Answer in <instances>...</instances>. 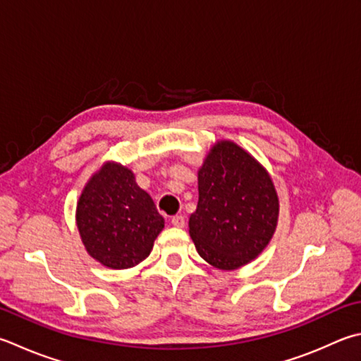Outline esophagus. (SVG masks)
Segmentation results:
<instances>
[{
	"label": "esophagus",
	"instance_id": "1",
	"mask_svg": "<svg viewBox=\"0 0 361 361\" xmlns=\"http://www.w3.org/2000/svg\"><path fill=\"white\" fill-rule=\"evenodd\" d=\"M171 223H173V226H176V228H183V226H185V216L174 215L171 219Z\"/></svg>",
	"mask_w": 361,
	"mask_h": 361
}]
</instances>
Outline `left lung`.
<instances>
[{"mask_svg": "<svg viewBox=\"0 0 361 361\" xmlns=\"http://www.w3.org/2000/svg\"><path fill=\"white\" fill-rule=\"evenodd\" d=\"M200 200L190 235L204 261L221 270L250 262L267 247L278 196L265 169L234 142L220 141L198 173Z\"/></svg>", "mask_w": 361, "mask_h": 361, "instance_id": "obj_1", "label": "left lung"}]
</instances>
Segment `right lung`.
I'll list each match as a JSON object with an SVG mask.
<instances>
[{
	"mask_svg": "<svg viewBox=\"0 0 361 361\" xmlns=\"http://www.w3.org/2000/svg\"><path fill=\"white\" fill-rule=\"evenodd\" d=\"M77 226L87 253L119 270L146 259L165 221L130 169L106 163L80 196Z\"/></svg>",
	"mask_w": 361,
	"mask_h": 361,
	"instance_id": "right-lung-1",
	"label": "right lung"
}]
</instances>
